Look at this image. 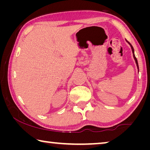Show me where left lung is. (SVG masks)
Returning a JSON list of instances; mask_svg holds the SVG:
<instances>
[{
    "mask_svg": "<svg viewBox=\"0 0 150 150\" xmlns=\"http://www.w3.org/2000/svg\"><path fill=\"white\" fill-rule=\"evenodd\" d=\"M126 42L128 43V44L129 45H130V47H131V49H132V54H133V57H134V60H135V62H136V66H137V68H138V72H139V66H138V60H137L136 57V56H135V55H134V47H132V45H131L130 43H129V42L127 41L126 40Z\"/></svg>",
    "mask_w": 150,
    "mask_h": 150,
    "instance_id": "left-lung-1",
    "label": "left lung"
}]
</instances>
